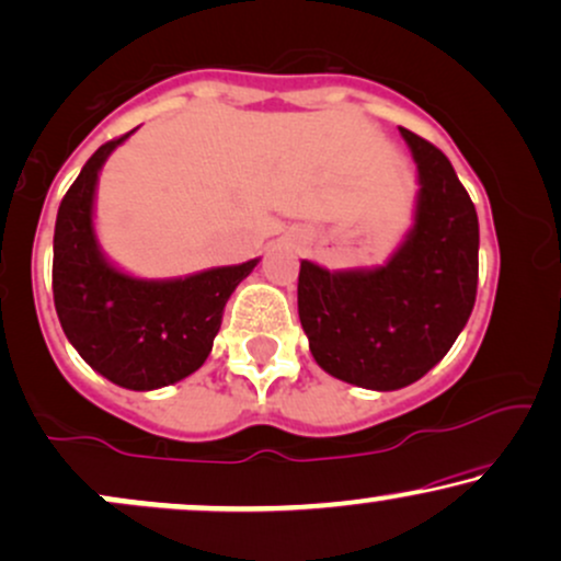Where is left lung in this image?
<instances>
[{
	"instance_id": "1",
	"label": "left lung",
	"mask_w": 561,
	"mask_h": 561,
	"mask_svg": "<svg viewBox=\"0 0 561 561\" xmlns=\"http://www.w3.org/2000/svg\"><path fill=\"white\" fill-rule=\"evenodd\" d=\"M420 170L417 220L386 267L299 270V320L309 352L333 378L397 391L446 357L478 294V213L449 157L399 128Z\"/></svg>"
}]
</instances>
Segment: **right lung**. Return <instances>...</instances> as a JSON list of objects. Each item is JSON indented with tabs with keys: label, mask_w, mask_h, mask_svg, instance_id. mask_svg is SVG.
Here are the masks:
<instances>
[{
	"label": "right lung",
	"mask_w": 561,
	"mask_h": 561,
	"mask_svg": "<svg viewBox=\"0 0 561 561\" xmlns=\"http://www.w3.org/2000/svg\"><path fill=\"white\" fill-rule=\"evenodd\" d=\"M128 136L102 144L59 202L51 291L59 325L76 352L112 383L151 391L199 370L213 352L226 301L256 260L183 280L117 273L99 254L91 207L99 168Z\"/></svg>",
	"instance_id": "add662e5"
}]
</instances>
